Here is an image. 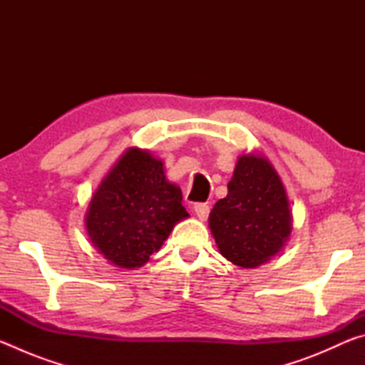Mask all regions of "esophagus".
<instances>
[{"instance_id": "esophagus-1", "label": "esophagus", "mask_w": 365, "mask_h": 365, "mask_svg": "<svg viewBox=\"0 0 365 365\" xmlns=\"http://www.w3.org/2000/svg\"><path fill=\"white\" fill-rule=\"evenodd\" d=\"M193 209H195V214L197 215V219H200V220H206L207 215H209V211H211L206 202H196Z\"/></svg>"}]
</instances>
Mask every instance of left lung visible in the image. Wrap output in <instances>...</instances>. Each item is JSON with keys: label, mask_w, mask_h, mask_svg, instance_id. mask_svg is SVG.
<instances>
[{"label": "left lung", "mask_w": 365, "mask_h": 365, "mask_svg": "<svg viewBox=\"0 0 365 365\" xmlns=\"http://www.w3.org/2000/svg\"><path fill=\"white\" fill-rule=\"evenodd\" d=\"M209 227L220 255L243 269L267 262L292 233L285 188L265 158L238 159L228 193L212 207Z\"/></svg>", "instance_id": "obj_1"}]
</instances>
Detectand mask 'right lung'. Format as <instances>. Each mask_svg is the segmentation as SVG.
<instances>
[{
  "label": "right lung",
  "mask_w": 365,
  "mask_h": 365,
  "mask_svg": "<svg viewBox=\"0 0 365 365\" xmlns=\"http://www.w3.org/2000/svg\"><path fill=\"white\" fill-rule=\"evenodd\" d=\"M185 217L182 190L165 180L163 160L132 148L91 197L86 232L108 261L135 269L146 264Z\"/></svg>",
  "instance_id": "1"
}]
</instances>
